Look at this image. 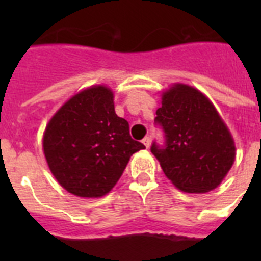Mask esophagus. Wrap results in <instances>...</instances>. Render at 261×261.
Segmentation results:
<instances>
[{"mask_svg": "<svg viewBox=\"0 0 261 261\" xmlns=\"http://www.w3.org/2000/svg\"><path fill=\"white\" fill-rule=\"evenodd\" d=\"M142 144H144L146 147L150 146V137H149V136H146V137H145L144 140H142Z\"/></svg>", "mask_w": 261, "mask_h": 261, "instance_id": "34e87169", "label": "esophagus"}]
</instances>
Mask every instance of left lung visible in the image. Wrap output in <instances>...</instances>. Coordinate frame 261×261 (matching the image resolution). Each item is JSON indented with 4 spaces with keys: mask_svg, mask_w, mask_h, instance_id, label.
<instances>
[{
    "mask_svg": "<svg viewBox=\"0 0 261 261\" xmlns=\"http://www.w3.org/2000/svg\"><path fill=\"white\" fill-rule=\"evenodd\" d=\"M163 144L150 150L166 176L184 192H209L222 181L235 159L229 129L199 90L175 85L162 96L154 119Z\"/></svg>",
    "mask_w": 261,
    "mask_h": 261,
    "instance_id": "left-lung-1",
    "label": "left lung"
}]
</instances>
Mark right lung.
I'll return each mask as SVG.
<instances>
[{"label": "right lung", "instance_id": "add662e5", "mask_svg": "<svg viewBox=\"0 0 261 261\" xmlns=\"http://www.w3.org/2000/svg\"><path fill=\"white\" fill-rule=\"evenodd\" d=\"M50 171L68 192L100 197L114 188L133 153L145 149L115 114L114 94L105 86L81 91L50 119L43 138Z\"/></svg>", "mask_w": 261, "mask_h": 261}]
</instances>
